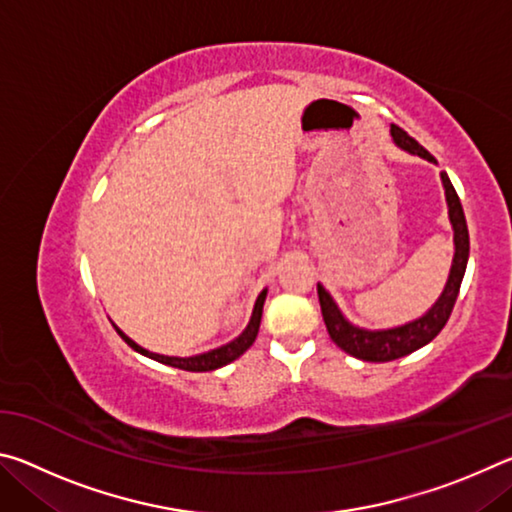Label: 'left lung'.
<instances>
[{
  "mask_svg": "<svg viewBox=\"0 0 512 512\" xmlns=\"http://www.w3.org/2000/svg\"><path fill=\"white\" fill-rule=\"evenodd\" d=\"M391 137L402 151L411 155H420L422 160L436 164V158H433L427 149H422L413 137L406 135L400 126L395 124L391 126ZM440 180H443V189H445L449 223H452V230H454V257H452V268H449L445 289L438 296V300L433 302L429 311H424L420 318L409 320V323L404 325L388 327V329H366L350 323L343 311L339 309V305H336L332 293H329L323 284H318L320 311H323L327 332L332 336V341L339 345L343 352L352 354V357H357L361 361H375V363L406 357V354L420 350L422 345H427L429 341L436 339L440 329H443L449 320V314H452L454 302L458 298V289H461V282L465 275L467 257H470V235H467L465 214H463L461 201H458V194L452 185V180H449L445 171H440Z\"/></svg>",
  "mask_w": 512,
  "mask_h": 512,
  "instance_id": "8db88e82",
  "label": "left lung"
}]
</instances>
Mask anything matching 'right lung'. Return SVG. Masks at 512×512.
<instances>
[{
  "mask_svg": "<svg viewBox=\"0 0 512 512\" xmlns=\"http://www.w3.org/2000/svg\"><path fill=\"white\" fill-rule=\"evenodd\" d=\"M266 291L259 293L257 300H255V307H253V316H250L248 325L244 332H241L235 341L221 345V348H214L210 352H203V354H194V357H167V354H158V352H149L142 345H137L131 336H126L121 329L115 325L117 334L124 339L128 345L135 352L144 354V357H149L153 361H160L164 366H173V368H180V370H189V372H207V370H216V368H223L232 363L235 359H239L241 354H244L250 345L255 343L257 339V332H259V323H262V311H264V300H266Z\"/></svg>",
  "mask_w": 512,
  "mask_h": 512,
  "instance_id": "right-lung-1",
  "label": "right lung"
}]
</instances>
